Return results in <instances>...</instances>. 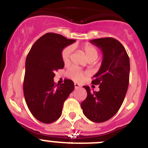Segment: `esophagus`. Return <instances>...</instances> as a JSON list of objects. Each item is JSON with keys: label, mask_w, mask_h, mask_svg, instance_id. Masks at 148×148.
<instances>
[{"label": "esophagus", "mask_w": 148, "mask_h": 148, "mask_svg": "<svg viewBox=\"0 0 148 148\" xmlns=\"http://www.w3.org/2000/svg\"><path fill=\"white\" fill-rule=\"evenodd\" d=\"M74 86H75V89H78V88H80V87H81V85L78 84H77V83H75V84H74Z\"/></svg>", "instance_id": "esophagus-1"}]
</instances>
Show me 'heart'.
Wrapping results in <instances>:
<instances>
[{
    "label": "heart",
    "mask_w": 148,
    "mask_h": 148,
    "mask_svg": "<svg viewBox=\"0 0 148 148\" xmlns=\"http://www.w3.org/2000/svg\"><path fill=\"white\" fill-rule=\"evenodd\" d=\"M81 47H82V50L84 52L88 61H95L98 56V51H97V47H95L92 45L89 44V43H85ZM72 52H73L72 46H67L62 50L61 56H62V59L64 64H67L70 62ZM67 75L69 78L75 81H81L84 77V73L75 67H70L67 70Z\"/></svg>",
    "instance_id": "obj_1"
}]
</instances>
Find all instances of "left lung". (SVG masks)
<instances>
[{
    "label": "left lung",
    "mask_w": 148,
    "mask_h": 148,
    "mask_svg": "<svg viewBox=\"0 0 148 148\" xmlns=\"http://www.w3.org/2000/svg\"><path fill=\"white\" fill-rule=\"evenodd\" d=\"M102 51L103 59L92 84L99 85L98 92L84 86L87 97L81 106L91 121L103 123L111 119L123 104L129 84L130 61L123 45L112 37L91 40Z\"/></svg>",
    "instance_id": "8db88e82"
}]
</instances>
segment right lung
Here are the masks:
<instances>
[{
  "label": "right lung",
  "instance_id": "1",
  "mask_svg": "<svg viewBox=\"0 0 148 148\" xmlns=\"http://www.w3.org/2000/svg\"><path fill=\"white\" fill-rule=\"evenodd\" d=\"M61 34L47 33L38 39L25 60L23 93L28 109L36 120L49 124L60 117L66 99L74 89L73 81H53L55 72L63 69L64 47L75 42Z\"/></svg>",
  "mask_w": 148,
  "mask_h": 148
}]
</instances>
